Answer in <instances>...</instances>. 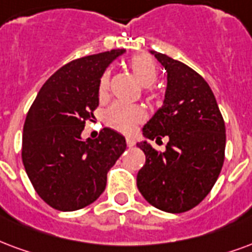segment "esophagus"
Returning a JSON list of instances; mask_svg holds the SVG:
<instances>
[{"mask_svg": "<svg viewBox=\"0 0 252 252\" xmlns=\"http://www.w3.org/2000/svg\"><path fill=\"white\" fill-rule=\"evenodd\" d=\"M126 145L131 148V147H133V145H135V140H133L132 137H126Z\"/></svg>", "mask_w": 252, "mask_h": 252, "instance_id": "obj_1", "label": "esophagus"}]
</instances>
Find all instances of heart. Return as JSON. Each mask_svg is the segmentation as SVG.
Masks as SVG:
<instances>
[{
  "instance_id": "1",
  "label": "heart",
  "mask_w": 252,
  "mask_h": 252,
  "mask_svg": "<svg viewBox=\"0 0 252 252\" xmlns=\"http://www.w3.org/2000/svg\"><path fill=\"white\" fill-rule=\"evenodd\" d=\"M129 68L135 74L137 81L143 87H151L158 80V65L155 60L148 55H137L133 56L129 60ZM109 77L108 73L102 74L100 84H98V94L100 97H104L107 94ZM145 113L140 107L137 105H129L116 102L108 108L105 112V121L112 128L117 131L129 133L136 128V126L144 120Z\"/></svg>"
}]
</instances>
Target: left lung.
I'll return each mask as SVG.
<instances>
[{
  "mask_svg": "<svg viewBox=\"0 0 252 252\" xmlns=\"http://www.w3.org/2000/svg\"><path fill=\"white\" fill-rule=\"evenodd\" d=\"M167 72L161 108L143 126L147 140L167 137L164 153L146 140L137 147L145 164L137 173V188L151 206L179 214L208 195L223 167L225 126L210 85L193 69L167 55L150 50Z\"/></svg>",
  "mask_w": 252,
  "mask_h": 252,
  "instance_id": "8db88e82",
  "label": "left lung"
}]
</instances>
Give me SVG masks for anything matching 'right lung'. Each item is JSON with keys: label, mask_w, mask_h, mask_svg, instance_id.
<instances>
[{"label": "right lung", "mask_w": 252, "mask_h": 252, "mask_svg": "<svg viewBox=\"0 0 252 252\" xmlns=\"http://www.w3.org/2000/svg\"><path fill=\"white\" fill-rule=\"evenodd\" d=\"M126 49L70 61L46 80L33 102L22 135V163L36 192L59 211H76L97 199L107 173L126 151V137L104 128L81 137L98 107V84Z\"/></svg>", "instance_id": "1"}]
</instances>
